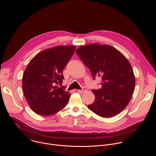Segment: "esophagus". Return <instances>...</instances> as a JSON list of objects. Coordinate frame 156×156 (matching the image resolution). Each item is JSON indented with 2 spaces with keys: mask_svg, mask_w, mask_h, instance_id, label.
Wrapping results in <instances>:
<instances>
[{
  "mask_svg": "<svg viewBox=\"0 0 156 156\" xmlns=\"http://www.w3.org/2000/svg\"><path fill=\"white\" fill-rule=\"evenodd\" d=\"M77 91L80 93H84L85 91H86V88L84 87H83L82 90H78Z\"/></svg>",
  "mask_w": 156,
  "mask_h": 156,
  "instance_id": "1",
  "label": "esophagus"
}]
</instances>
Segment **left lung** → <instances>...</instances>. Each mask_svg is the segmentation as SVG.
<instances>
[{
  "label": "left lung",
  "mask_w": 156,
  "mask_h": 156,
  "mask_svg": "<svg viewBox=\"0 0 156 156\" xmlns=\"http://www.w3.org/2000/svg\"><path fill=\"white\" fill-rule=\"evenodd\" d=\"M76 52L92 76L102 77V87L92 91L95 101L88 108L99 116L108 118L128 104L135 86V76L127 58L109 45L91 44L81 46Z\"/></svg>",
  "instance_id": "8db88e82"
}]
</instances>
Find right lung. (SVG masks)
Masks as SVG:
<instances>
[{"label":"right lung","instance_id":"1","mask_svg":"<svg viewBox=\"0 0 156 156\" xmlns=\"http://www.w3.org/2000/svg\"><path fill=\"white\" fill-rule=\"evenodd\" d=\"M75 46H58L46 49L29 62L22 78L25 97L36 114L48 116L67 104L70 94L62 86L63 70L73 56Z\"/></svg>","mask_w":156,"mask_h":156}]
</instances>
